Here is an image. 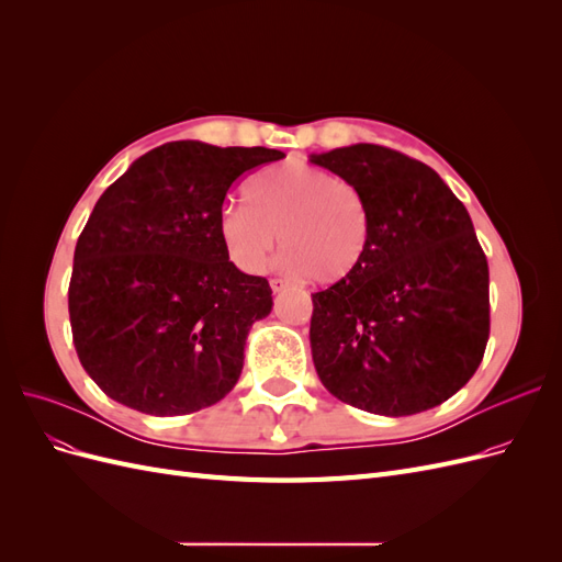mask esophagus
<instances>
[{"label":"esophagus","mask_w":562,"mask_h":562,"mask_svg":"<svg viewBox=\"0 0 562 562\" xmlns=\"http://www.w3.org/2000/svg\"><path fill=\"white\" fill-rule=\"evenodd\" d=\"M269 285H271V291H274V293H281V291H285V288L291 285V283H288L285 279H271Z\"/></svg>","instance_id":"34e87169"}]
</instances>
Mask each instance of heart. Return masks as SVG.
Wrapping results in <instances>:
<instances>
[{
    "instance_id": "1",
    "label": "heart",
    "mask_w": 562,
    "mask_h": 562,
    "mask_svg": "<svg viewBox=\"0 0 562 562\" xmlns=\"http://www.w3.org/2000/svg\"><path fill=\"white\" fill-rule=\"evenodd\" d=\"M246 201L220 215V239L236 267L260 271L281 234L291 274L337 283L361 269L372 225L359 187L293 159L252 176Z\"/></svg>"
}]
</instances>
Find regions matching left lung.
<instances>
[{
  "label": "left lung",
  "mask_w": 562,
  "mask_h": 562,
  "mask_svg": "<svg viewBox=\"0 0 562 562\" xmlns=\"http://www.w3.org/2000/svg\"><path fill=\"white\" fill-rule=\"evenodd\" d=\"M312 161L359 187L372 225L361 269L312 295L318 378L359 411H429L473 378L490 337V271L464 203L434 168L382 145Z\"/></svg>",
  "instance_id": "obj_1"
}]
</instances>
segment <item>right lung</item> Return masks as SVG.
Segmentation results:
<instances>
[{
  "label": "right lung",
  "instance_id": "1",
  "mask_svg": "<svg viewBox=\"0 0 562 562\" xmlns=\"http://www.w3.org/2000/svg\"><path fill=\"white\" fill-rule=\"evenodd\" d=\"M281 157L166 143L98 199L75 248L67 307L79 361L110 398L173 417L239 382L248 330L274 302L265 277L229 260L220 215L236 178Z\"/></svg>",
  "mask_w": 562,
  "mask_h": 562
}]
</instances>
